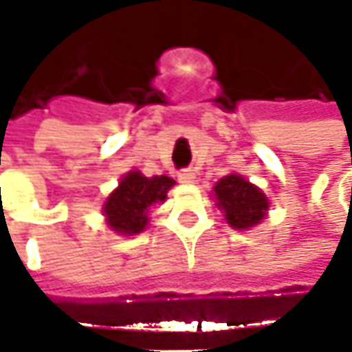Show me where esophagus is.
I'll list each match as a JSON object with an SVG mask.
<instances>
[{"instance_id":"obj_1","label":"esophagus","mask_w":352,"mask_h":352,"mask_svg":"<svg viewBox=\"0 0 352 352\" xmlns=\"http://www.w3.org/2000/svg\"><path fill=\"white\" fill-rule=\"evenodd\" d=\"M179 181L181 183H193L195 181V173L191 171V169H183V171H179Z\"/></svg>"}]
</instances>
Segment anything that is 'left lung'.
Segmentation results:
<instances>
[{
	"mask_svg": "<svg viewBox=\"0 0 352 352\" xmlns=\"http://www.w3.org/2000/svg\"><path fill=\"white\" fill-rule=\"evenodd\" d=\"M219 209L226 213V221L236 230H248L260 223L268 211L266 195L240 175H228L213 187Z\"/></svg>",
	"mask_w": 352,
	"mask_h": 352,
	"instance_id": "left-lung-1",
	"label": "left lung"
}]
</instances>
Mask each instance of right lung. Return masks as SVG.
I'll use <instances>...</instances> for the list:
<instances>
[{
    "label": "right lung",
    "instance_id": "1",
    "mask_svg": "<svg viewBox=\"0 0 352 352\" xmlns=\"http://www.w3.org/2000/svg\"><path fill=\"white\" fill-rule=\"evenodd\" d=\"M173 179L167 175L143 177L139 171H133L118 183L107 204L104 215L114 232L118 234H139L143 232L148 217V208L165 201L167 191L173 187Z\"/></svg>",
    "mask_w": 352,
    "mask_h": 352
}]
</instances>
